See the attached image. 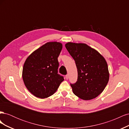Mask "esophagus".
<instances>
[{
    "instance_id": "1",
    "label": "esophagus",
    "mask_w": 129,
    "mask_h": 129,
    "mask_svg": "<svg viewBox=\"0 0 129 129\" xmlns=\"http://www.w3.org/2000/svg\"><path fill=\"white\" fill-rule=\"evenodd\" d=\"M68 78H69V75H68V74H67V75H66V79H67V80H68Z\"/></svg>"
}]
</instances>
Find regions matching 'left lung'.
I'll return each mask as SVG.
<instances>
[{"label": "left lung", "instance_id": "1", "mask_svg": "<svg viewBox=\"0 0 129 129\" xmlns=\"http://www.w3.org/2000/svg\"><path fill=\"white\" fill-rule=\"evenodd\" d=\"M65 46L77 69V81L71 83L74 93L84 100L96 98L104 90L109 79L105 58L85 44L68 42Z\"/></svg>", "mask_w": 129, "mask_h": 129}]
</instances>
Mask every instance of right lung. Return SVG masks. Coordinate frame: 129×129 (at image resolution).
Returning <instances> with one entry per match:
<instances>
[{"instance_id": "right-lung-1", "label": "right lung", "mask_w": 129, "mask_h": 129, "mask_svg": "<svg viewBox=\"0 0 129 129\" xmlns=\"http://www.w3.org/2000/svg\"><path fill=\"white\" fill-rule=\"evenodd\" d=\"M62 48L60 42H47L27 58L22 79L27 89L35 96L45 99L52 96L64 80L57 70V57Z\"/></svg>"}]
</instances>
